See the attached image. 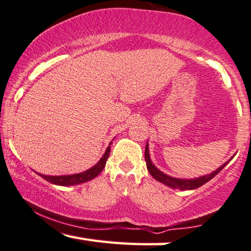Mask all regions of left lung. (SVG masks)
<instances>
[{"label":"left lung","mask_w":251,"mask_h":251,"mask_svg":"<svg viewBox=\"0 0 251 251\" xmlns=\"http://www.w3.org/2000/svg\"><path fill=\"white\" fill-rule=\"evenodd\" d=\"M145 160H146L147 170L150 171V174L152 175V177L154 178V179H156L157 181H160V183L167 185V186H169V187L177 188V190H183V191L195 190V188L204 185L207 181L212 179V178H214L216 175H217L219 171H221L223 168H224L226 164L228 163V161H229L228 160L227 162H225L222 167H219L217 170H215L214 173H211L210 175H205V176L194 178V179H179V178H174V177L168 176V175L163 174L162 171H160L155 166H154V164L152 163V161H151V157H150L149 144H146V147H145Z\"/></svg>","instance_id":"1"}]
</instances>
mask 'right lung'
<instances>
[{
  "mask_svg": "<svg viewBox=\"0 0 251 251\" xmlns=\"http://www.w3.org/2000/svg\"><path fill=\"white\" fill-rule=\"evenodd\" d=\"M111 145V144H109ZM109 152H111V147H107L106 152L104 153V155L99 162L94 166L90 169L87 171H83L81 174H75V175H67V176H47V175H41L39 174L43 179H46L49 181L51 184L54 185H60V186H71V185H77V184H82L85 183V181H89L91 179H94L95 177H97L99 174L101 173L102 169L105 168L106 161L108 159Z\"/></svg>",
  "mask_w": 251,
  "mask_h": 251,
  "instance_id": "obj_1",
  "label": "right lung"
}]
</instances>
